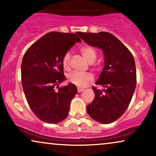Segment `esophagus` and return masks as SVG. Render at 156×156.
<instances>
[{"label": "esophagus", "mask_w": 156, "mask_h": 156, "mask_svg": "<svg viewBox=\"0 0 156 156\" xmlns=\"http://www.w3.org/2000/svg\"><path fill=\"white\" fill-rule=\"evenodd\" d=\"M77 91H78V92L80 93V92H83V91H84V89H82V88H77Z\"/></svg>", "instance_id": "obj_1"}]
</instances>
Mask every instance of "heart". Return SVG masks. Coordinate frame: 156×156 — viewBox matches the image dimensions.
<instances>
[{
    "instance_id": "heart-1",
    "label": "heart",
    "mask_w": 156,
    "mask_h": 156,
    "mask_svg": "<svg viewBox=\"0 0 156 156\" xmlns=\"http://www.w3.org/2000/svg\"><path fill=\"white\" fill-rule=\"evenodd\" d=\"M80 51L84 58L89 63L94 62L97 57V51L94 48L89 46H83L80 48ZM70 54L66 53L64 54L62 64L64 69H68L69 66ZM68 80L72 84L80 88H84L89 83L93 80V76L90 73H81L79 72H74L69 74Z\"/></svg>"
}]
</instances>
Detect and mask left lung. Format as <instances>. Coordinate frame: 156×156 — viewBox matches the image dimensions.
I'll return each instance as SVG.
<instances>
[{
	"label": "left lung",
	"instance_id": "1",
	"mask_svg": "<svg viewBox=\"0 0 156 156\" xmlns=\"http://www.w3.org/2000/svg\"><path fill=\"white\" fill-rule=\"evenodd\" d=\"M76 34L88 45L102 50L104 55V67L96 82L103 89L92 87L95 95L87 112L97 122L110 124L122 116L134 94L135 59L128 48L108 32Z\"/></svg>",
	"mask_w": 156,
	"mask_h": 156
}]
</instances>
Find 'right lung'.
I'll use <instances>...</instances> for the list:
<instances>
[{"mask_svg":"<svg viewBox=\"0 0 156 156\" xmlns=\"http://www.w3.org/2000/svg\"><path fill=\"white\" fill-rule=\"evenodd\" d=\"M76 42L81 39L74 34L50 32L32 44L23 57L21 82L26 99L36 116L46 123L63 121L77 93L72 83L58 87L66 80L62 59Z\"/></svg>","mask_w":156,"mask_h":156,"instance_id":"add662e5","label":"right lung"}]
</instances>
